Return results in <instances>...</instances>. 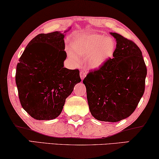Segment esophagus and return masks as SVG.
Wrapping results in <instances>:
<instances>
[{"label":"esophagus","mask_w":159,"mask_h":159,"mask_svg":"<svg viewBox=\"0 0 159 159\" xmlns=\"http://www.w3.org/2000/svg\"><path fill=\"white\" fill-rule=\"evenodd\" d=\"M86 76V71H80V77L82 80H84V78Z\"/></svg>","instance_id":"1"}]
</instances>
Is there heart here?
<instances>
[{
  "label": "heart",
  "mask_w": 159,
  "mask_h": 159,
  "mask_svg": "<svg viewBox=\"0 0 159 159\" xmlns=\"http://www.w3.org/2000/svg\"><path fill=\"white\" fill-rule=\"evenodd\" d=\"M70 47L78 56L86 57L87 64L90 68L96 69L103 66L113 57L116 43L110 37H104L99 34L82 33L72 39ZM73 52L67 50L68 56L75 61H78L77 56Z\"/></svg>",
  "instance_id": "obj_1"
}]
</instances>
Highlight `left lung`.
I'll list each match as a JSON object with an SVG mask.
<instances>
[{
  "instance_id": "left-lung-1",
  "label": "left lung",
  "mask_w": 159,
  "mask_h": 159,
  "mask_svg": "<svg viewBox=\"0 0 159 159\" xmlns=\"http://www.w3.org/2000/svg\"><path fill=\"white\" fill-rule=\"evenodd\" d=\"M114 58L83 80L91 114L97 120L116 122L134 111L145 91L147 68L134 42L115 32Z\"/></svg>"
}]
</instances>
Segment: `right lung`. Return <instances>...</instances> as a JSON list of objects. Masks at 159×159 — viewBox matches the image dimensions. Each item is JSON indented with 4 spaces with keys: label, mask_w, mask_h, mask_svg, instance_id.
I'll list each match as a JSON object with an SVG mask.
<instances>
[{
    "label": "right lung",
    "mask_w": 159,
    "mask_h": 159,
    "mask_svg": "<svg viewBox=\"0 0 159 159\" xmlns=\"http://www.w3.org/2000/svg\"><path fill=\"white\" fill-rule=\"evenodd\" d=\"M39 34L19 58L16 84L22 108L37 120L59 116L66 98L81 82L78 69L64 67L66 58L64 33Z\"/></svg>",
    "instance_id": "obj_1"
}]
</instances>
